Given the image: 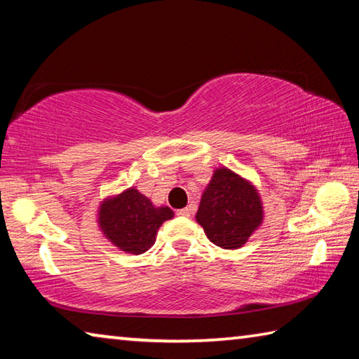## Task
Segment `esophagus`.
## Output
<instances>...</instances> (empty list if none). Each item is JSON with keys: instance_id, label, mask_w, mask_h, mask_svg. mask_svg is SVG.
Returning <instances> with one entry per match:
<instances>
[{"instance_id": "34e87169", "label": "esophagus", "mask_w": 359, "mask_h": 359, "mask_svg": "<svg viewBox=\"0 0 359 359\" xmlns=\"http://www.w3.org/2000/svg\"><path fill=\"white\" fill-rule=\"evenodd\" d=\"M177 215L179 217H190L191 215V209H188V208L180 209V210H177Z\"/></svg>"}]
</instances>
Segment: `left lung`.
<instances>
[{
    "instance_id": "left-lung-1",
    "label": "left lung",
    "mask_w": 359,
    "mask_h": 359,
    "mask_svg": "<svg viewBox=\"0 0 359 359\" xmlns=\"http://www.w3.org/2000/svg\"><path fill=\"white\" fill-rule=\"evenodd\" d=\"M261 220L263 208L257 190L229 169H217L196 214L210 242L222 248H239Z\"/></svg>"
}]
</instances>
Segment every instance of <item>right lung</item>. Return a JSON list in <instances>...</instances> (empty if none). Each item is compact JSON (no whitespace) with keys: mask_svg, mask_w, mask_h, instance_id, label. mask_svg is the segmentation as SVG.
Returning a JSON list of instances; mask_svg holds the SVG:
<instances>
[{"mask_svg":"<svg viewBox=\"0 0 359 359\" xmlns=\"http://www.w3.org/2000/svg\"><path fill=\"white\" fill-rule=\"evenodd\" d=\"M169 208H155L149 198L135 188L101 205L100 226L107 239L123 252L141 255L155 244V236L163 222L172 218Z\"/></svg>","mask_w":359,"mask_h":359,"instance_id":"obj_1","label":"right lung"}]
</instances>
